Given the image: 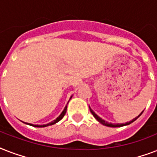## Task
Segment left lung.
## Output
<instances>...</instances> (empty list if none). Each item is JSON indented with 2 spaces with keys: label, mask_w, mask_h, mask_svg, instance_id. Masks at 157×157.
<instances>
[{
  "label": "left lung",
  "mask_w": 157,
  "mask_h": 157,
  "mask_svg": "<svg viewBox=\"0 0 157 157\" xmlns=\"http://www.w3.org/2000/svg\"><path fill=\"white\" fill-rule=\"evenodd\" d=\"M90 112H91V113H92V114H93V116H94V118H95V119L97 120V121H98V122H99V123H101V124H103V125H106V126H108V127H113V128H115V127H121V126H124V125H128V124H131V123H133V122H134V121H136V120L138 119V118H139V117H140V116H141L142 113H143V112H144V111H143V112H142L141 113H140V114H139V116H138V117H135V118H134V119L132 120V121H130L126 122V123H124V124H112V123H108V122L105 121L104 120H103V119H102V118H100V117H98V115L95 114V112H94L93 110L91 109L90 107Z\"/></svg>",
  "instance_id": "8db88e82"
}]
</instances>
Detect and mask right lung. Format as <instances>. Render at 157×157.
Here are the masks:
<instances>
[{
    "mask_svg": "<svg viewBox=\"0 0 157 157\" xmlns=\"http://www.w3.org/2000/svg\"><path fill=\"white\" fill-rule=\"evenodd\" d=\"M71 98H72V95L71 96V98H70V99H71ZM70 99H69V100H70ZM67 107V105L66 107H64L63 111L62 112L61 114L59 115V117H57L56 119L54 120L53 121L50 122V123H48V124H30V123H26V122H25V124H29V125H32V126H34V127H46V126H49V125H52V124H56L57 122H59V121H60V120L63 119V117H64V115L66 114Z\"/></svg>",
    "mask_w": 157,
    "mask_h": 157,
    "instance_id": "right-lung-1",
    "label": "right lung"
}]
</instances>
